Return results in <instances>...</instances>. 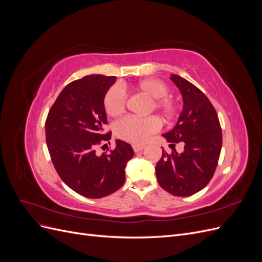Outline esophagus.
Wrapping results in <instances>:
<instances>
[{"mask_svg":"<svg viewBox=\"0 0 262 262\" xmlns=\"http://www.w3.org/2000/svg\"><path fill=\"white\" fill-rule=\"evenodd\" d=\"M132 147L134 149V152H140V150H142L145 147V145H143V144H133Z\"/></svg>","mask_w":262,"mask_h":262,"instance_id":"esophagus-1","label":"esophagus"}]
</instances>
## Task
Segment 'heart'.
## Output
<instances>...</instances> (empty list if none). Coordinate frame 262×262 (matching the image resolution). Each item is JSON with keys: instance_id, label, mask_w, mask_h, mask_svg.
<instances>
[{"instance_id": "b5f03b06", "label": "heart", "mask_w": 262, "mask_h": 262, "mask_svg": "<svg viewBox=\"0 0 262 262\" xmlns=\"http://www.w3.org/2000/svg\"><path fill=\"white\" fill-rule=\"evenodd\" d=\"M133 90L148 98L145 107L146 113L157 110L167 120L177 116L178 105L175 100L166 96L169 90L164 82L148 78L134 85ZM102 104L108 116L119 117L125 110L124 93L118 86H112L106 92ZM158 129H160V121L154 116L144 118L126 117L119 120L114 126L117 138L132 144L145 143L147 139Z\"/></svg>"}]
</instances>
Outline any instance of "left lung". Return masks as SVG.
Returning <instances> with one entry per match:
<instances>
[{
  "label": "left lung",
  "instance_id": "1",
  "mask_svg": "<svg viewBox=\"0 0 262 262\" xmlns=\"http://www.w3.org/2000/svg\"><path fill=\"white\" fill-rule=\"evenodd\" d=\"M170 80L182 95L184 109L175 128L163 134L173 150L167 154L163 149L155 172L166 191L189 196L202 190L214 175L222 148V130L215 108L196 86L176 74ZM177 143L184 145L181 154L174 149Z\"/></svg>",
  "mask_w": 262,
  "mask_h": 262
}]
</instances>
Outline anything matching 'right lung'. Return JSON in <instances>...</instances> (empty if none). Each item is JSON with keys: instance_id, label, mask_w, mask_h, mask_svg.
<instances>
[{"instance_id": "1", "label": "right lung", "mask_w": 262, "mask_h": 262, "mask_svg": "<svg viewBox=\"0 0 262 262\" xmlns=\"http://www.w3.org/2000/svg\"><path fill=\"white\" fill-rule=\"evenodd\" d=\"M116 76L89 75L68 84L49 110L46 141L55 170L78 194L99 199L124 184V169L134 155L132 146L116 140L109 153L96 154L97 145L112 139L104 132L107 116L104 96ZM107 145V144H105Z\"/></svg>"}]
</instances>
